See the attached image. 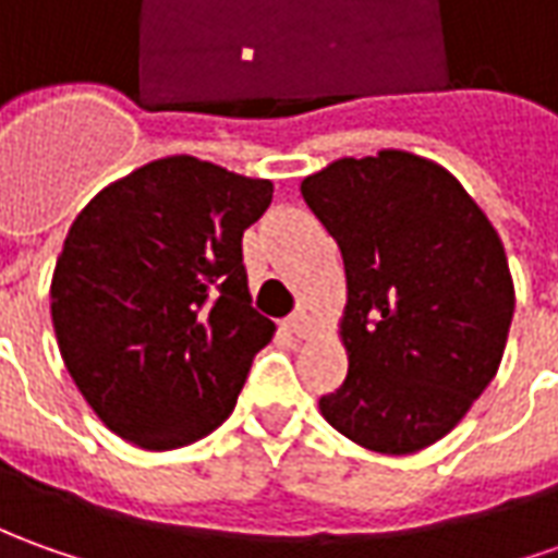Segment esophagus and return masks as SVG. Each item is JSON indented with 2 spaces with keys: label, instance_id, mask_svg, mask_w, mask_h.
<instances>
[{
  "label": "esophagus",
  "instance_id": "obj_1",
  "mask_svg": "<svg viewBox=\"0 0 558 558\" xmlns=\"http://www.w3.org/2000/svg\"><path fill=\"white\" fill-rule=\"evenodd\" d=\"M287 329H290L293 336H299V339H308L311 332L317 329V324H314V317H311V314L299 311V314H293V317L287 320Z\"/></svg>",
  "mask_w": 558,
  "mask_h": 558
}]
</instances>
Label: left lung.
<instances>
[{
    "label": "left lung",
    "instance_id": "left-lung-1",
    "mask_svg": "<svg viewBox=\"0 0 558 558\" xmlns=\"http://www.w3.org/2000/svg\"><path fill=\"white\" fill-rule=\"evenodd\" d=\"M302 198L348 287V375L320 415L369 452L434 446L501 366L517 293L498 231L449 170L403 149L339 158Z\"/></svg>",
    "mask_w": 558,
    "mask_h": 558
}]
</instances>
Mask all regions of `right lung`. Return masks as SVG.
<instances>
[{
	"instance_id": "1",
	"label": "right lung",
	"mask_w": 558,
	"mask_h": 558,
	"mask_svg": "<svg viewBox=\"0 0 558 558\" xmlns=\"http://www.w3.org/2000/svg\"><path fill=\"white\" fill-rule=\"evenodd\" d=\"M271 192V180L168 155L75 216L51 278V324L66 373L112 434L168 452L231 415L275 336L250 308L241 253Z\"/></svg>"
}]
</instances>
